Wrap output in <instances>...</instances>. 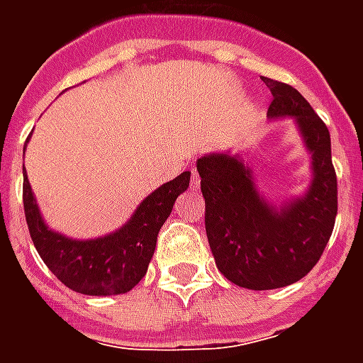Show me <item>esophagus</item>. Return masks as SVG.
<instances>
[{
	"instance_id": "1",
	"label": "esophagus",
	"mask_w": 363,
	"mask_h": 363,
	"mask_svg": "<svg viewBox=\"0 0 363 363\" xmlns=\"http://www.w3.org/2000/svg\"><path fill=\"white\" fill-rule=\"evenodd\" d=\"M198 186H200V174H198L196 169H192L190 171V189L196 190Z\"/></svg>"
}]
</instances>
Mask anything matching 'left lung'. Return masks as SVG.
<instances>
[{
	"label": "left lung",
	"instance_id": "8db88e82",
	"mask_svg": "<svg viewBox=\"0 0 363 363\" xmlns=\"http://www.w3.org/2000/svg\"><path fill=\"white\" fill-rule=\"evenodd\" d=\"M272 93L270 118L294 116L313 155V182L303 198L281 210L264 202L251 169L229 153L196 161L206 200V235L229 281L247 289H276L301 280L319 262L335 229L338 184L330 134L303 95L288 83L262 77Z\"/></svg>",
	"mask_w": 363,
	"mask_h": 363
}]
</instances>
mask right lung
Returning a JSON list of instances; mask_svg holds the SVG:
<instances>
[{"label": "right lung", "instance_id": "1", "mask_svg": "<svg viewBox=\"0 0 363 363\" xmlns=\"http://www.w3.org/2000/svg\"><path fill=\"white\" fill-rule=\"evenodd\" d=\"M189 182L190 173L184 171L161 184L116 233L91 241H74L46 228L23 171V206L28 233L44 264L69 289L85 296L126 294L147 272L159 229L171 216L174 200L189 189Z\"/></svg>", "mask_w": 363, "mask_h": 363}]
</instances>
